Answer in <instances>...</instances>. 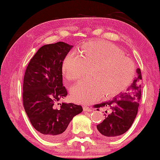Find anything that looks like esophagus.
<instances>
[{"instance_id":"1","label":"esophagus","mask_w":160,"mask_h":160,"mask_svg":"<svg viewBox=\"0 0 160 160\" xmlns=\"http://www.w3.org/2000/svg\"><path fill=\"white\" fill-rule=\"evenodd\" d=\"M83 112H92V109H91V108L88 107H83Z\"/></svg>"}]
</instances>
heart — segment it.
I'll list each match as a JSON object with an SVG mask.
<instances>
[{
	"label": "heart",
	"instance_id": "heart-1",
	"mask_svg": "<svg viewBox=\"0 0 160 160\" xmlns=\"http://www.w3.org/2000/svg\"><path fill=\"white\" fill-rule=\"evenodd\" d=\"M94 68L92 80H83L72 88L76 102L90 104L104 94L112 97L129 87L135 74L134 65L114 44L106 41L88 42L82 46L81 55L71 51L62 63L63 74L68 80L82 78L87 69Z\"/></svg>",
	"mask_w": 160,
	"mask_h": 160
}]
</instances>
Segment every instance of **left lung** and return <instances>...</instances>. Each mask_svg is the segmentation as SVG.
<instances>
[{"mask_svg":"<svg viewBox=\"0 0 160 160\" xmlns=\"http://www.w3.org/2000/svg\"><path fill=\"white\" fill-rule=\"evenodd\" d=\"M137 77L125 92H122L112 100L95 105L96 108L105 107V119L97 128L105 138H114L127 132L133 124L138 112L141 99L142 74L137 68ZM99 111V109H97Z\"/></svg>","mask_w":160,"mask_h":160,"instance_id":"obj_1","label":"left lung"}]
</instances>
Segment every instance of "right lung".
I'll list each match as a JSON object with an SVG mask.
<instances>
[{
	"instance_id": "obj_1",
	"label": "right lung",
	"mask_w": 160,
	"mask_h": 160,
	"mask_svg": "<svg viewBox=\"0 0 160 160\" xmlns=\"http://www.w3.org/2000/svg\"><path fill=\"white\" fill-rule=\"evenodd\" d=\"M72 48L61 41L43 46L31 59L24 75V109L34 128L50 141L63 138L73 117L83 111L82 106L73 103L56 107L67 96L63 87L62 63Z\"/></svg>"
}]
</instances>
